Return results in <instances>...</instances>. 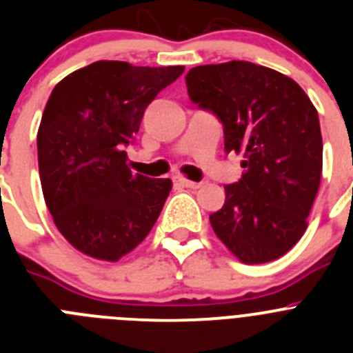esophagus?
<instances>
[{"label": "esophagus", "mask_w": 353, "mask_h": 353, "mask_svg": "<svg viewBox=\"0 0 353 353\" xmlns=\"http://www.w3.org/2000/svg\"><path fill=\"white\" fill-rule=\"evenodd\" d=\"M174 182L180 183L182 187H187V189H198V187H201V183L199 182H191V180L182 179V176H176V179H174Z\"/></svg>", "instance_id": "obj_1"}]
</instances>
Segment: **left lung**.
<instances>
[{
	"label": "left lung",
	"mask_w": 353,
	"mask_h": 353,
	"mask_svg": "<svg viewBox=\"0 0 353 353\" xmlns=\"http://www.w3.org/2000/svg\"><path fill=\"white\" fill-rule=\"evenodd\" d=\"M194 104L224 127V150L244 155L242 179L210 215L242 263H267L297 244L322 179L316 108L293 79L251 61L199 65L185 76Z\"/></svg>",
	"instance_id": "left-lung-1"
}]
</instances>
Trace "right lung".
Here are the masks:
<instances>
[{"label": "right lung", "mask_w": 353, "mask_h": 353, "mask_svg": "<svg viewBox=\"0 0 353 353\" xmlns=\"http://www.w3.org/2000/svg\"><path fill=\"white\" fill-rule=\"evenodd\" d=\"M182 72L102 60L52 90L37 134L43 199L61 235L86 256L118 261L154 228L173 183L134 174L123 146Z\"/></svg>", "instance_id": "1"}]
</instances>
